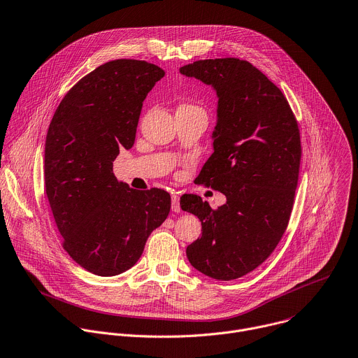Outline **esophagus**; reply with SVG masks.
Returning <instances> with one entry per match:
<instances>
[{
    "mask_svg": "<svg viewBox=\"0 0 358 358\" xmlns=\"http://www.w3.org/2000/svg\"><path fill=\"white\" fill-rule=\"evenodd\" d=\"M171 209L174 212H180L181 206H180V196L178 195H173L171 196Z\"/></svg>",
    "mask_w": 358,
    "mask_h": 358,
    "instance_id": "34e87169",
    "label": "esophagus"
}]
</instances>
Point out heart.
I'll list each match as a JSON object with an SVG mask.
<instances>
[{
  "mask_svg": "<svg viewBox=\"0 0 358 358\" xmlns=\"http://www.w3.org/2000/svg\"><path fill=\"white\" fill-rule=\"evenodd\" d=\"M178 108H198V106H195V105H189V103H184V105H180Z\"/></svg>",
  "mask_w": 358,
  "mask_h": 358,
  "instance_id": "1",
  "label": "heart"
}]
</instances>
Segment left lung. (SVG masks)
I'll use <instances>...</instances> for the list:
<instances>
[{"label": "left lung", "mask_w": 358, "mask_h": 358, "mask_svg": "<svg viewBox=\"0 0 358 358\" xmlns=\"http://www.w3.org/2000/svg\"><path fill=\"white\" fill-rule=\"evenodd\" d=\"M180 73L216 90L213 153L196 180L226 196L217 209L181 196L202 224L187 257L210 278L236 280L263 264L287 230L302 153L298 122L281 90L246 60H198Z\"/></svg>", "instance_id": "obj_1"}]
</instances>
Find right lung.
I'll use <instances>...</instances> for the list:
<instances>
[{
    "mask_svg": "<svg viewBox=\"0 0 358 358\" xmlns=\"http://www.w3.org/2000/svg\"><path fill=\"white\" fill-rule=\"evenodd\" d=\"M162 77L145 60L101 64L70 88L49 125L45 191L63 249L95 275L134 267L169 216L167 191H138L112 173L119 149L134 146L143 101Z\"/></svg>",
    "mask_w": 358,
    "mask_h": 358,
    "instance_id": "add662e5",
    "label": "right lung"
}]
</instances>
